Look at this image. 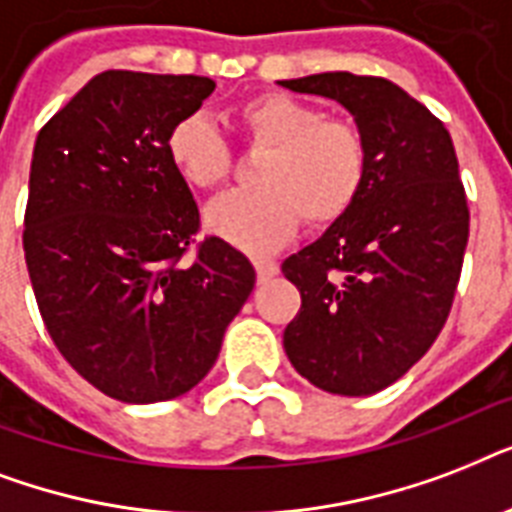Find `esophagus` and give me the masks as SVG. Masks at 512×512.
Segmentation results:
<instances>
[{
    "instance_id": "34e87169",
    "label": "esophagus",
    "mask_w": 512,
    "mask_h": 512,
    "mask_svg": "<svg viewBox=\"0 0 512 512\" xmlns=\"http://www.w3.org/2000/svg\"><path fill=\"white\" fill-rule=\"evenodd\" d=\"M255 271H257V281L265 284V281H271L273 276H279V265L273 263V260H255Z\"/></svg>"
}]
</instances>
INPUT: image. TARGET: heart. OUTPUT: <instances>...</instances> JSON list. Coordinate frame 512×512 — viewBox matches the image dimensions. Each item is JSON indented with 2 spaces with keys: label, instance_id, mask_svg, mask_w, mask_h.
<instances>
[{
  "label": "heart",
  "instance_id": "1",
  "mask_svg": "<svg viewBox=\"0 0 512 512\" xmlns=\"http://www.w3.org/2000/svg\"><path fill=\"white\" fill-rule=\"evenodd\" d=\"M239 116L249 138L271 154L257 170L260 191L209 204L204 225L212 236L249 255H268L295 233L300 215L329 225L353 207L366 177V143L356 124L284 92L249 100ZM164 151L175 175L199 191L223 185L231 172V151L201 111L172 124Z\"/></svg>",
  "mask_w": 512,
  "mask_h": 512
}]
</instances>
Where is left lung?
Returning <instances> with one entry per match:
<instances>
[{
    "label": "left lung",
    "instance_id": "8db88e82",
    "mask_svg": "<svg viewBox=\"0 0 512 512\" xmlns=\"http://www.w3.org/2000/svg\"><path fill=\"white\" fill-rule=\"evenodd\" d=\"M279 84L340 103L366 143L353 207L281 265L303 295L284 350L316 388L369 396L404 377L449 316L470 228L460 164L444 124L388 79Z\"/></svg>",
    "mask_w": 512,
    "mask_h": 512
}]
</instances>
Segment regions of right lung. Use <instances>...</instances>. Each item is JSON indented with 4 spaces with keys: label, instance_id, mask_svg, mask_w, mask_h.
<instances>
[{
    "label": "right lung",
    "instance_id": "right-lung-1",
    "mask_svg": "<svg viewBox=\"0 0 512 512\" xmlns=\"http://www.w3.org/2000/svg\"><path fill=\"white\" fill-rule=\"evenodd\" d=\"M207 76L103 71L44 124L28 177V276L52 342L124 404L170 401L217 361L255 268L223 239L180 263L199 228L164 140Z\"/></svg>",
    "mask_w": 512,
    "mask_h": 512
}]
</instances>
